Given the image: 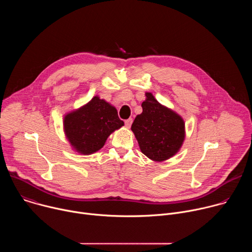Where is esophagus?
Listing matches in <instances>:
<instances>
[{
    "label": "esophagus",
    "instance_id": "obj_1",
    "mask_svg": "<svg viewBox=\"0 0 252 252\" xmlns=\"http://www.w3.org/2000/svg\"><path fill=\"white\" fill-rule=\"evenodd\" d=\"M131 124H132V119H127L125 121V125L126 127H130Z\"/></svg>",
    "mask_w": 252,
    "mask_h": 252
}]
</instances>
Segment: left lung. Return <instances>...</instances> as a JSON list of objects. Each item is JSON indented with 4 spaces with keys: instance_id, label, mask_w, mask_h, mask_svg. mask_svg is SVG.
I'll return each mask as SVG.
<instances>
[{
    "instance_id": "left-lung-1",
    "label": "left lung",
    "mask_w": 252,
    "mask_h": 252,
    "mask_svg": "<svg viewBox=\"0 0 252 252\" xmlns=\"http://www.w3.org/2000/svg\"><path fill=\"white\" fill-rule=\"evenodd\" d=\"M141 103L142 113L131 125L140 151L149 158L165 160L181 149L185 139L184 120L161 105L151 93Z\"/></svg>"
}]
</instances>
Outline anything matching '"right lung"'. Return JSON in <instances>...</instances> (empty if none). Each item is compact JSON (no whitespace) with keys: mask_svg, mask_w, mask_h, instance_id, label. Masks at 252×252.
Here are the masks:
<instances>
[{"mask_svg":"<svg viewBox=\"0 0 252 252\" xmlns=\"http://www.w3.org/2000/svg\"><path fill=\"white\" fill-rule=\"evenodd\" d=\"M123 126L116 107L97 96L80 110L67 114L63 120L66 137L83 155L100 150L109 135Z\"/></svg>","mask_w":252,"mask_h":252,"instance_id":"obj_1","label":"right lung"}]
</instances>
